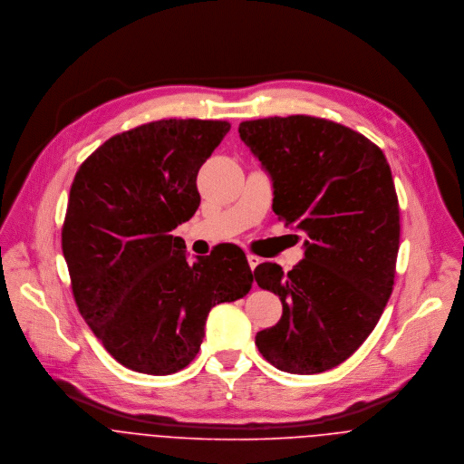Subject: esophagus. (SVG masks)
<instances>
[{"instance_id":"esophagus-1","label":"esophagus","mask_w":464,"mask_h":464,"mask_svg":"<svg viewBox=\"0 0 464 464\" xmlns=\"http://www.w3.org/2000/svg\"><path fill=\"white\" fill-rule=\"evenodd\" d=\"M246 259H248V265H250V267H252V269H256L257 266L263 263V259H261V257H257V256H254V254H250V256H248Z\"/></svg>"}]
</instances>
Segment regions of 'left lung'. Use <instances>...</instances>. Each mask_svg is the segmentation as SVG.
Wrapping results in <instances>:
<instances>
[{"instance_id":"8db88e82","label":"left lung","mask_w":464,"mask_h":464,"mask_svg":"<svg viewBox=\"0 0 464 464\" xmlns=\"http://www.w3.org/2000/svg\"><path fill=\"white\" fill-rule=\"evenodd\" d=\"M241 140L273 182V212L305 232V254L284 273L257 266L259 287L282 302L257 332L267 362L313 375L346 361L375 329L395 284L400 210L392 168L362 133L313 116L243 121Z\"/></svg>"}]
</instances>
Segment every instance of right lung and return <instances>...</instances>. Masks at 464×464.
I'll list each match as a JSON object with an SVG mask.
<instances>
[{"label":"right lung","instance_id":"obj_1","mask_svg":"<svg viewBox=\"0 0 464 464\" xmlns=\"http://www.w3.org/2000/svg\"><path fill=\"white\" fill-rule=\"evenodd\" d=\"M228 130L227 121L146 123L105 140L74 175L63 227L72 296L89 329L129 370L186 368L208 311L252 287L239 246L218 245L189 263L184 239L171 234L197 212L199 168Z\"/></svg>","mask_w":464,"mask_h":464}]
</instances>
